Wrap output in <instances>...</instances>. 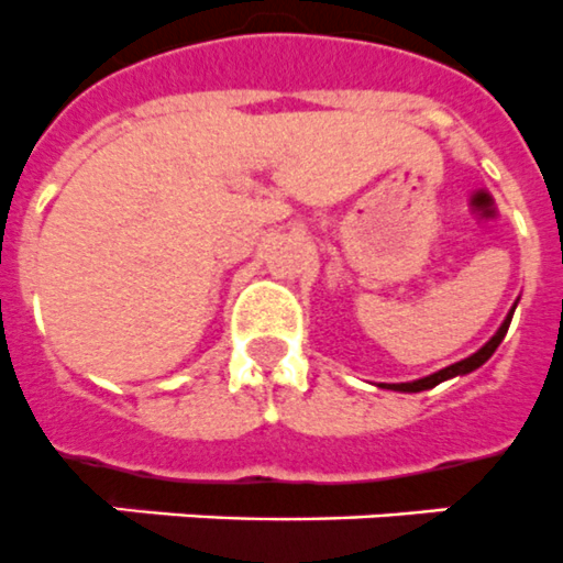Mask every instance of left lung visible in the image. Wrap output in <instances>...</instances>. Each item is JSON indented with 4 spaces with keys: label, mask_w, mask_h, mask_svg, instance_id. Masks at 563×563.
Here are the masks:
<instances>
[{
    "label": "left lung",
    "mask_w": 563,
    "mask_h": 563,
    "mask_svg": "<svg viewBox=\"0 0 563 563\" xmlns=\"http://www.w3.org/2000/svg\"><path fill=\"white\" fill-rule=\"evenodd\" d=\"M515 306H518V303H515ZM515 306H511V312L506 314V321L500 323V329H497L495 335H492V341H486V346H479L477 353L468 355V358L456 361V364L440 369V373H433V376L416 378V382H401V385H378V387H387V390H399V393H422V390H431V387L442 385V382H448V378L465 376V373H472V369L483 367V364H486V361L495 355V350L500 346V341L506 338V332H509V323H511V314H515Z\"/></svg>",
    "instance_id": "obj_1"
}]
</instances>
